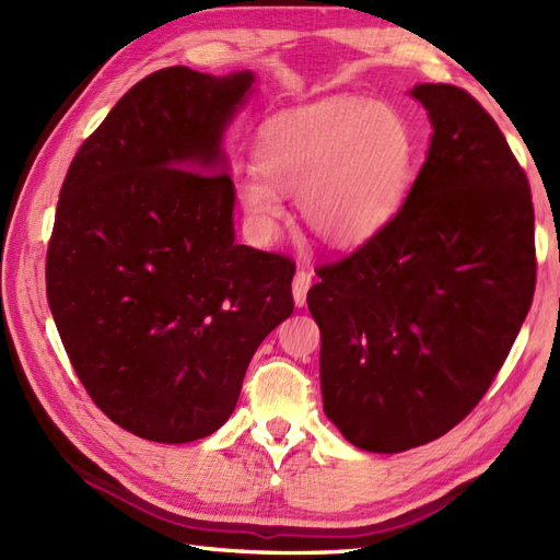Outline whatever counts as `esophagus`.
<instances>
[{
  "label": "esophagus",
  "mask_w": 560,
  "mask_h": 560,
  "mask_svg": "<svg viewBox=\"0 0 560 560\" xmlns=\"http://www.w3.org/2000/svg\"><path fill=\"white\" fill-rule=\"evenodd\" d=\"M311 283H313V271L311 269L301 267L299 271H295V277H293V301L299 307L305 305V295H307V289H311Z\"/></svg>",
  "instance_id": "obj_1"
}]
</instances>
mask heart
<instances>
[{"label":"heart","instance_id":"1","mask_svg":"<svg viewBox=\"0 0 560 560\" xmlns=\"http://www.w3.org/2000/svg\"><path fill=\"white\" fill-rule=\"evenodd\" d=\"M253 159L237 199L259 241L277 235L281 195H293L319 243L351 249L397 219L411 185L413 139L389 105L331 96L271 115Z\"/></svg>","mask_w":560,"mask_h":560}]
</instances>
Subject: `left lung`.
I'll use <instances>...</instances> for the list:
<instances>
[{
    "instance_id": "1",
    "label": "left lung",
    "mask_w": 560,
    "mask_h": 560,
    "mask_svg": "<svg viewBox=\"0 0 560 560\" xmlns=\"http://www.w3.org/2000/svg\"><path fill=\"white\" fill-rule=\"evenodd\" d=\"M433 125L397 219L317 269L327 419L351 445L404 452L477 407L537 287L529 180L493 117L464 89L411 91Z\"/></svg>"
}]
</instances>
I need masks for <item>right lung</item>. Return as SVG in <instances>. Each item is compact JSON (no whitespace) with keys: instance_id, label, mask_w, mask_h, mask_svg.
<instances>
[{"instance_id":"obj_1","label":"right lung","mask_w":560,"mask_h":560,"mask_svg":"<svg viewBox=\"0 0 560 560\" xmlns=\"http://www.w3.org/2000/svg\"><path fill=\"white\" fill-rule=\"evenodd\" d=\"M253 81L153 71L59 189L45 265L59 339L93 404L156 443L219 431L261 339L293 313L295 261L233 235L219 147Z\"/></svg>"}]
</instances>
